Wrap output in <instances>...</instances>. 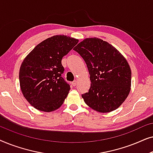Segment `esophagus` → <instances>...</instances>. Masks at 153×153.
Segmentation results:
<instances>
[{"mask_svg":"<svg viewBox=\"0 0 153 153\" xmlns=\"http://www.w3.org/2000/svg\"><path fill=\"white\" fill-rule=\"evenodd\" d=\"M76 84V81H72V85H73V86H75Z\"/></svg>","mask_w":153,"mask_h":153,"instance_id":"esophagus-1","label":"esophagus"}]
</instances>
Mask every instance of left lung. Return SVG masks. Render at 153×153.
I'll return each instance as SVG.
<instances>
[{
	"instance_id": "1",
	"label": "left lung",
	"mask_w": 153,
	"mask_h": 153,
	"mask_svg": "<svg viewBox=\"0 0 153 153\" xmlns=\"http://www.w3.org/2000/svg\"><path fill=\"white\" fill-rule=\"evenodd\" d=\"M86 64L91 83L82 94L88 106L100 113L116 110L131 89L130 68L122 54L101 39L86 38L74 48Z\"/></svg>"
}]
</instances>
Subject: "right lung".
I'll use <instances>...</instances> for the list:
<instances>
[{
    "label": "right lung",
    "mask_w": 153,
    "mask_h": 153,
    "mask_svg": "<svg viewBox=\"0 0 153 153\" xmlns=\"http://www.w3.org/2000/svg\"><path fill=\"white\" fill-rule=\"evenodd\" d=\"M79 40L54 35L37 45L25 58L19 70L22 92L27 101L39 111L51 112L62 105L70 86L61 76V60Z\"/></svg>",
    "instance_id": "add662e5"
}]
</instances>
